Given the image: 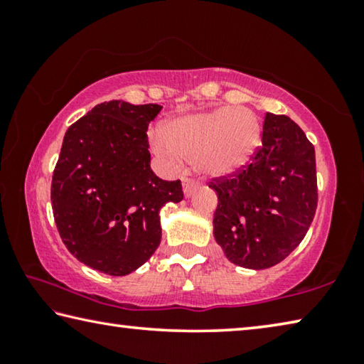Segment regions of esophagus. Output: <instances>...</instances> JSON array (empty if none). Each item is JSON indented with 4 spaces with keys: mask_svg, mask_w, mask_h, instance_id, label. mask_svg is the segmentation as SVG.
Listing matches in <instances>:
<instances>
[{
    "mask_svg": "<svg viewBox=\"0 0 364 364\" xmlns=\"http://www.w3.org/2000/svg\"><path fill=\"white\" fill-rule=\"evenodd\" d=\"M183 191H184V196L189 197L196 191V183L193 180H189V178H184V180H183Z\"/></svg>",
    "mask_w": 364,
    "mask_h": 364,
    "instance_id": "1",
    "label": "esophagus"
}]
</instances>
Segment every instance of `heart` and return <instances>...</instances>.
<instances>
[{"instance_id":"obj_1","label":"heart","mask_w":364,"mask_h":364,"mask_svg":"<svg viewBox=\"0 0 364 364\" xmlns=\"http://www.w3.org/2000/svg\"><path fill=\"white\" fill-rule=\"evenodd\" d=\"M258 117L245 107H218L170 120L162 133L151 134L154 152L171 165L193 160L207 176L234 173L249 162L260 143Z\"/></svg>"}]
</instances>
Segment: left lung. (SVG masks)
Returning a JSON list of instances; mask_svg holds the SVG:
<instances>
[{"mask_svg":"<svg viewBox=\"0 0 364 364\" xmlns=\"http://www.w3.org/2000/svg\"><path fill=\"white\" fill-rule=\"evenodd\" d=\"M208 186L218 196L213 236L228 260L250 269L274 267L315 218V147L294 120L268 112L250 164Z\"/></svg>","mask_w":364,"mask_h":364,"instance_id":"obj_1","label":"left lung"}]
</instances>
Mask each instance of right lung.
<instances>
[{
  "label": "right lung",
  "mask_w": 364,
  "mask_h": 364,
  "mask_svg": "<svg viewBox=\"0 0 364 364\" xmlns=\"http://www.w3.org/2000/svg\"><path fill=\"white\" fill-rule=\"evenodd\" d=\"M159 104H97L65 132L53 173L54 221L86 267L125 276L149 260L162 237L160 208L183 200L181 181L151 170L147 127Z\"/></svg>",
  "instance_id": "obj_1"
}]
</instances>
